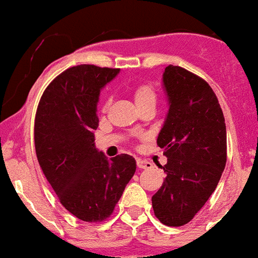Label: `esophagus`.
Here are the masks:
<instances>
[{
	"mask_svg": "<svg viewBox=\"0 0 258 258\" xmlns=\"http://www.w3.org/2000/svg\"><path fill=\"white\" fill-rule=\"evenodd\" d=\"M138 167L140 169H149V168H153V164L150 163V162L148 161H143V159H138Z\"/></svg>",
	"mask_w": 258,
	"mask_h": 258,
	"instance_id": "obj_1",
	"label": "esophagus"
}]
</instances>
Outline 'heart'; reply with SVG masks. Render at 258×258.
<instances>
[{"label": "heart", "instance_id": "obj_1", "mask_svg": "<svg viewBox=\"0 0 258 258\" xmlns=\"http://www.w3.org/2000/svg\"><path fill=\"white\" fill-rule=\"evenodd\" d=\"M132 95H134V100L138 105V108L144 105H155V101H157V92H155L154 86L149 82H143L139 83L134 87L132 90ZM109 104H110V99L109 97H104L100 104V110L101 112H106L109 108Z\"/></svg>", "mask_w": 258, "mask_h": 258}]
</instances>
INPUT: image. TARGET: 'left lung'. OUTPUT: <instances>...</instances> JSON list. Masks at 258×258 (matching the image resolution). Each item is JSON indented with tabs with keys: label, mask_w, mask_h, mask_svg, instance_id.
<instances>
[{
	"label": "left lung",
	"mask_w": 258,
	"mask_h": 258,
	"mask_svg": "<svg viewBox=\"0 0 258 258\" xmlns=\"http://www.w3.org/2000/svg\"><path fill=\"white\" fill-rule=\"evenodd\" d=\"M169 100L157 145L167 164L161 189L152 198L154 215L167 226L194 219L215 191L226 164V124L217 96L202 77L177 66L163 73Z\"/></svg>",
	"instance_id": "obj_1"
}]
</instances>
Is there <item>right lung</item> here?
<instances>
[{
    "instance_id": "add662e5",
    "label": "right lung",
    "mask_w": 258,
    "mask_h": 258,
    "mask_svg": "<svg viewBox=\"0 0 258 258\" xmlns=\"http://www.w3.org/2000/svg\"><path fill=\"white\" fill-rule=\"evenodd\" d=\"M118 73L91 64L68 68L46 87L34 118L41 169L64 208L86 222L110 217L136 171L131 155L108 161L94 144L99 94Z\"/></svg>"
}]
</instances>
